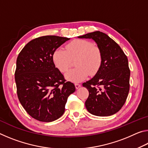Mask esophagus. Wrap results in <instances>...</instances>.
I'll return each instance as SVG.
<instances>
[{"mask_svg": "<svg viewBox=\"0 0 148 148\" xmlns=\"http://www.w3.org/2000/svg\"><path fill=\"white\" fill-rule=\"evenodd\" d=\"M75 87H76V89H79L80 87H81V84H75Z\"/></svg>", "mask_w": 148, "mask_h": 148, "instance_id": "34e87169", "label": "esophagus"}]
</instances>
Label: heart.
Listing matches in <instances>:
<instances>
[{"instance_id": "1", "label": "heart", "mask_w": 148, "mask_h": 148, "mask_svg": "<svg viewBox=\"0 0 148 148\" xmlns=\"http://www.w3.org/2000/svg\"><path fill=\"white\" fill-rule=\"evenodd\" d=\"M66 50L56 49L52 59L60 72L65 73L69 71L76 60V68L67 72L66 77L69 81L80 82L89 74L94 76L101 69L102 53L99 46L85 39H75L65 46Z\"/></svg>"}]
</instances>
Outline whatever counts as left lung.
Here are the masks:
<instances>
[{
	"instance_id": "obj_1",
	"label": "left lung",
	"mask_w": 148,
	"mask_h": 148,
	"mask_svg": "<svg viewBox=\"0 0 148 148\" xmlns=\"http://www.w3.org/2000/svg\"><path fill=\"white\" fill-rule=\"evenodd\" d=\"M92 38L102 53V63L96 75L82 86L89 91L86 107L97 116H109L123 106L130 88L128 59L118 44L106 34L100 31L78 36Z\"/></svg>"
}]
</instances>
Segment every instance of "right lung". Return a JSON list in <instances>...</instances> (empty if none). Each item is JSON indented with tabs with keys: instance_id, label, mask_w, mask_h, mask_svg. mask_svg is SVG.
<instances>
[{
	"instance_id": "obj_1",
	"label": "right lung",
	"mask_w": 148,
	"mask_h": 148,
	"mask_svg": "<svg viewBox=\"0 0 148 148\" xmlns=\"http://www.w3.org/2000/svg\"><path fill=\"white\" fill-rule=\"evenodd\" d=\"M70 38L43 36L28 42L18 55L15 71L17 94L25 111L34 119L51 122L64 114L73 83L66 82L55 65V50Z\"/></svg>"
}]
</instances>
